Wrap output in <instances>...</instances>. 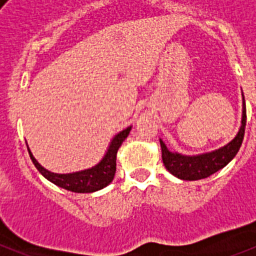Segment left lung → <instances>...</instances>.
I'll use <instances>...</instances> for the list:
<instances>
[{
  "label": "left lung",
  "mask_w": 256,
  "mask_h": 256,
  "mask_svg": "<svg viewBox=\"0 0 256 256\" xmlns=\"http://www.w3.org/2000/svg\"><path fill=\"white\" fill-rule=\"evenodd\" d=\"M246 126V106L245 97L242 94V119L238 132L232 141L210 152L198 155H183L180 152H172L166 144L160 138L162 146V159L165 168L174 177L183 180H198L206 178L216 172L224 168L238 152L244 141Z\"/></svg>",
  "instance_id": "8db88e82"
}]
</instances>
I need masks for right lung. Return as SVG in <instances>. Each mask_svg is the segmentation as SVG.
I'll return each mask as SVG.
<instances>
[{"label":"right lung","instance_id":"1","mask_svg":"<svg viewBox=\"0 0 256 256\" xmlns=\"http://www.w3.org/2000/svg\"><path fill=\"white\" fill-rule=\"evenodd\" d=\"M130 130H132V126H126V130H120L112 137V142L106 150V154L96 165H94L92 168L73 172V173L61 174L47 170L36 160L28 144L26 146H28V152L30 155L32 162L46 180H48L50 182L61 187V188L68 190V191L78 192V194H91V192L102 190L104 187L108 186L112 182L115 170H116V152L124 140L128 137Z\"/></svg>","mask_w":256,"mask_h":256}]
</instances>
